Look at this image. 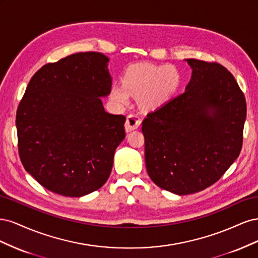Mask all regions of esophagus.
<instances>
[{
  "instance_id": "obj_1",
  "label": "esophagus",
  "mask_w": 258,
  "mask_h": 258,
  "mask_svg": "<svg viewBox=\"0 0 258 258\" xmlns=\"http://www.w3.org/2000/svg\"><path fill=\"white\" fill-rule=\"evenodd\" d=\"M140 123H141V118H140L139 115L136 114H130L127 117L126 124H124V128H126V131H132L137 128H139Z\"/></svg>"
}]
</instances>
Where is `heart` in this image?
I'll return each mask as SVG.
<instances>
[{
	"label": "heart",
	"mask_w": 258,
	"mask_h": 258,
	"mask_svg": "<svg viewBox=\"0 0 258 258\" xmlns=\"http://www.w3.org/2000/svg\"><path fill=\"white\" fill-rule=\"evenodd\" d=\"M178 85L179 74L172 67L138 64L124 75L123 83L112 86L111 98L116 104L124 105L129 102L130 93H134L143 107L154 108L168 101Z\"/></svg>",
	"instance_id": "b5f03b06"
}]
</instances>
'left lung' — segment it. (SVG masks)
<instances>
[{"mask_svg":"<svg viewBox=\"0 0 258 258\" xmlns=\"http://www.w3.org/2000/svg\"><path fill=\"white\" fill-rule=\"evenodd\" d=\"M185 91L142 121L145 165L152 181L176 195L216 183L241 152L246 102L235 77L216 62L186 59Z\"/></svg>","mask_w":258,"mask_h":258,"instance_id":"obj_1","label":"left lung"}]
</instances>
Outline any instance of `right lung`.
<instances>
[{
	"instance_id": "add662e5",
	"label": "right lung",
	"mask_w": 258,
	"mask_h": 258,
	"mask_svg": "<svg viewBox=\"0 0 258 258\" xmlns=\"http://www.w3.org/2000/svg\"><path fill=\"white\" fill-rule=\"evenodd\" d=\"M108 58L88 51L42 67L16 115L18 151L28 173L66 197L99 189L111 174L115 150L126 137L123 115L106 113Z\"/></svg>"
}]
</instances>
